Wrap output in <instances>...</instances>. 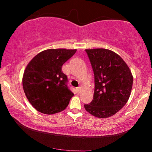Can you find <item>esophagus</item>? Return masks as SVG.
I'll use <instances>...</instances> for the list:
<instances>
[{
  "label": "esophagus",
  "mask_w": 152,
  "mask_h": 152,
  "mask_svg": "<svg viewBox=\"0 0 152 152\" xmlns=\"http://www.w3.org/2000/svg\"><path fill=\"white\" fill-rule=\"evenodd\" d=\"M80 91H81V87H78V88H76V92L78 94H79L80 92Z\"/></svg>",
  "instance_id": "34e87169"
}]
</instances>
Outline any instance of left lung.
<instances>
[{
  "mask_svg": "<svg viewBox=\"0 0 152 152\" xmlns=\"http://www.w3.org/2000/svg\"><path fill=\"white\" fill-rule=\"evenodd\" d=\"M94 72L93 99L84 108L99 118L114 115L125 106L130 96L133 76L120 56L107 49L86 50Z\"/></svg>",
  "mask_w": 152,
  "mask_h": 152,
  "instance_id": "obj_1",
  "label": "left lung"
}]
</instances>
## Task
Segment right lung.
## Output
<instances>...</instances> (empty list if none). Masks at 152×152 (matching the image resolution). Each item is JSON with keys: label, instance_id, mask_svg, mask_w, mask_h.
<instances>
[{"label": "right lung", "instance_id": "obj_1", "mask_svg": "<svg viewBox=\"0 0 152 152\" xmlns=\"http://www.w3.org/2000/svg\"><path fill=\"white\" fill-rule=\"evenodd\" d=\"M76 51L50 49L38 53L28 64L23 77V87L30 103L39 112L51 115L68 107L74 94L61 68Z\"/></svg>", "mask_w": 152, "mask_h": 152}]
</instances>
